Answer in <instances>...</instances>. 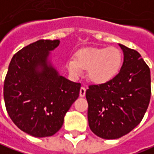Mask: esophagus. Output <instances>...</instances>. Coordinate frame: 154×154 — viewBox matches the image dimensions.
Masks as SVG:
<instances>
[{
  "label": "esophagus",
  "mask_w": 154,
  "mask_h": 154,
  "mask_svg": "<svg viewBox=\"0 0 154 154\" xmlns=\"http://www.w3.org/2000/svg\"><path fill=\"white\" fill-rule=\"evenodd\" d=\"M85 93H86V90L84 89V87H82L80 89V91H79V96L81 97H84L85 96Z\"/></svg>",
  "instance_id": "34e87169"
}]
</instances>
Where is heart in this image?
Here are the masks:
<instances>
[{
    "instance_id": "1",
    "label": "heart",
    "mask_w": 154,
    "mask_h": 154,
    "mask_svg": "<svg viewBox=\"0 0 154 154\" xmlns=\"http://www.w3.org/2000/svg\"><path fill=\"white\" fill-rule=\"evenodd\" d=\"M123 56L116 46L85 48L77 52V57H70L67 68L70 74L77 77L83 69H87V77L95 84L109 81L119 72Z\"/></svg>"
}]
</instances>
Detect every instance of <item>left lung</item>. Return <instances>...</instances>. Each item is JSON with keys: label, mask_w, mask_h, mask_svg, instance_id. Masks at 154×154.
Wrapping results in <instances>:
<instances>
[{"label": "left lung", "mask_w": 154, "mask_h": 154, "mask_svg": "<svg viewBox=\"0 0 154 154\" xmlns=\"http://www.w3.org/2000/svg\"><path fill=\"white\" fill-rule=\"evenodd\" d=\"M124 60L111 80L92 84L86 90L88 121L91 131L106 140L128 134L141 122L151 97V75L140 54L119 44Z\"/></svg>", "instance_id": "8db88e82"}]
</instances>
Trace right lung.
<instances>
[{
    "label": "right lung",
    "instance_id": "right-lung-1",
    "mask_svg": "<svg viewBox=\"0 0 154 154\" xmlns=\"http://www.w3.org/2000/svg\"><path fill=\"white\" fill-rule=\"evenodd\" d=\"M58 39H40L12 57L4 81L3 96L11 120L34 137L55 134L79 97L81 84L58 74L48 60Z\"/></svg>",
    "mask_w": 154,
    "mask_h": 154
}]
</instances>
